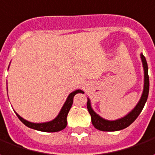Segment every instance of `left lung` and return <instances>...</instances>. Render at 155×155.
<instances>
[{"instance_id": "1", "label": "left lung", "mask_w": 155, "mask_h": 155, "mask_svg": "<svg viewBox=\"0 0 155 155\" xmlns=\"http://www.w3.org/2000/svg\"><path fill=\"white\" fill-rule=\"evenodd\" d=\"M141 59L143 62V67L144 70V85H143V91L142 94L141 98L138 101V103L136 105V107L132 110V111L122 118L114 120V121H109L106 119L101 117L100 116L97 115L95 111H93L91 106V101L90 99H88L87 101V109H88L89 113L91 117V123L93 126L96 127V129L101 131H105V132H114V131H119L124 129L127 127L131 125L136 120L138 115L140 114V112L143 110V108L145 105L148 96H149V74H148V64L146 61L145 57L141 54Z\"/></svg>"}]
</instances>
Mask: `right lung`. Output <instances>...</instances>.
<instances>
[{
    "label": "right lung",
    "instance_id": "right-lung-1",
    "mask_svg": "<svg viewBox=\"0 0 155 155\" xmlns=\"http://www.w3.org/2000/svg\"><path fill=\"white\" fill-rule=\"evenodd\" d=\"M77 93H84L83 91L81 90H76L73 92H71L68 96L66 101L64 102L63 107L59 111V115L57 116L54 120H52L50 122H47V123H34L28 122L27 120H25L20 116L17 114V117L20 119L21 123L25 124L27 127H28L30 128L35 129V130L42 131V132H48V133H54V132H59V131L63 130L64 128H65L67 126V116L70 111V108L72 107L73 104V99L74 96L77 94Z\"/></svg>",
    "mask_w": 155,
    "mask_h": 155
}]
</instances>
